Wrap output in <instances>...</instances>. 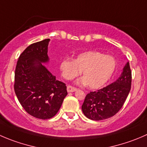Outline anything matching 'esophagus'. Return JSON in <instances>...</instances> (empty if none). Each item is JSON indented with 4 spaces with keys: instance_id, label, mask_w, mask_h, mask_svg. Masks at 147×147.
I'll return each mask as SVG.
<instances>
[{
    "instance_id": "34e87169",
    "label": "esophagus",
    "mask_w": 147,
    "mask_h": 147,
    "mask_svg": "<svg viewBox=\"0 0 147 147\" xmlns=\"http://www.w3.org/2000/svg\"><path fill=\"white\" fill-rule=\"evenodd\" d=\"M67 90L68 92H75V91H76L77 88H75V87L72 86V85H68L67 87Z\"/></svg>"
}]
</instances>
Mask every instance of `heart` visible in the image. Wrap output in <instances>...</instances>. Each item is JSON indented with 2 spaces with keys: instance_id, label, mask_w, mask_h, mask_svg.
Masks as SVG:
<instances>
[{
  "instance_id": "b5f03b06",
  "label": "heart",
  "mask_w": 147,
  "mask_h": 147,
  "mask_svg": "<svg viewBox=\"0 0 147 147\" xmlns=\"http://www.w3.org/2000/svg\"><path fill=\"white\" fill-rule=\"evenodd\" d=\"M63 78L71 80L82 71L79 83L86 84L91 89L103 86L111 78L116 67V62L110 55H104L97 51H86L79 54L75 59L65 58L60 63Z\"/></svg>"
}]
</instances>
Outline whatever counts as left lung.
<instances>
[{"label":"left lung","mask_w":147,"mask_h":147,"mask_svg":"<svg viewBox=\"0 0 147 147\" xmlns=\"http://www.w3.org/2000/svg\"><path fill=\"white\" fill-rule=\"evenodd\" d=\"M131 86V70L129 62H127L116 82L87 94L82 105L84 115L93 121L104 120L113 116L123 105Z\"/></svg>","instance_id":"1"}]
</instances>
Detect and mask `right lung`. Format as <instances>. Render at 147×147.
<instances>
[{"instance_id": "obj_1", "label": "right lung", "mask_w": 147, "mask_h": 147, "mask_svg": "<svg viewBox=\"0 0 147 147\" xmlns=\"http://www.w3.org/2000/svg\"><path fill=\"white\" fill-rule=\"evenodd\" d=\"M46 39L31 44L21 54L17 61L14 90L26 111L39 119H49L59 111L67 95L65 83L57 80L42 63L49 61Z\"/></svg>"}]
</instances>
